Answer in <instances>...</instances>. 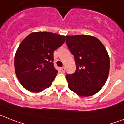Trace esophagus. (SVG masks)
<instances>
[{
    "mask_svg": "<svg viewBox=\"0 0 124 124\" xmlns=\"http://www.w3.org/2000/svg\"><path fill=\"white\" fill-rule=\"evenodd\" d=\"M61 70H62V72L64 73L65 71H66V68H65L64 67H63V68H61Z\"/></svg>",
    "mask_w": 124,
    "mask_h": 124,
    "instance_id": "34e87169",
    "label": "esophagus"
}]
</instances>
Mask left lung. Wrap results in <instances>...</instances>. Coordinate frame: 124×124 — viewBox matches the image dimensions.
I'll return each mask as SVG.
<instances>
[{"label":"left lung","instance_id":"1","mask_svg":"<svg viewBox=\"0 0 124 124\" xmlns=\"http://www.w3.org/2000/svg\"><path fill=\"white\" fill-rule=\"evenodd\" d=\"M66 44L74 56L76 71L66 76L68 87L78 96H93L108 78L110 58L103 44L89 35L66 36Z\"/></svg>","mask_w":124,"mask_h":124}]
</instances>
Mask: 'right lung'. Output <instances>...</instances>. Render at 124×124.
<instances>
[{
    "label": "right lung",
    "mask_w": 124,
    "mask_h": 124,
    "mask_svg": "<svg viewBox=\"0 0 124 124\" xmlns=\"http://www.w3.org/2000/svg\"><path fill=\"white\" fill-rule=\"evenodd\" d=\"M66 36L47 32L28 35L18 47L14 58L16 76L21 85L32 92L49 88L58 73L53 53L64 43Z\"/></svg>",
    "instance_id": "right-lung-1"
}]
</instances>
